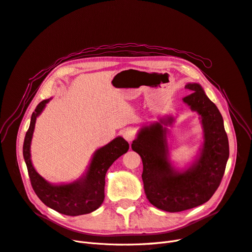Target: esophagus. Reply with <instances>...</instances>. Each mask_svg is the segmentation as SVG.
Segmentation results:
<instances>
[{"mask_svg":"<svg viewBox=\"0 0 252 252\" xmlns=\"http://www.w3.org/2000/svg\"><path fill=\"white\" fill-rule=\"evenodd\" d=\"M123 137L127 140L128 143H131L132 140L135 138V131L131 128L126 129L125 131L123 132Z\"/></svg>","mask_w":252,"mask_h":252,"instance_id":"obj_1","label":"esophagus"}]
</instances>
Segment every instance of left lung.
<instances>
[{"label":"left lung","instance_id":"8db88e82","mask_svg":"<svg viewBox=\"0 0 252 252\" xmlns=\"http://www.w3.org/2000/svg\"><path fill=\"white\" fill-rule=\"evenodd\" d=\"M189 96L183 98L199 116L203 143L195 159L184 168L170 160L167 127L175 118L167 115L139 128L131 148L143 160V182L149 202L166 212H181L205 204L212 197L223 177L229 156L223 119L217 106L196 83L185 86Z\"/></svg>","mask_w":252,"mask_h":252}]
</instances>
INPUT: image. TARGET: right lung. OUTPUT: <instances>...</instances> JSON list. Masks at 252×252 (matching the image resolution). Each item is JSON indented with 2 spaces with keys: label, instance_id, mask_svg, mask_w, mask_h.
<instances>
[{
  "label": "right lung",
  "instance_id": "right-lung-1",
  "mask_svg": "<svg viewBox=\"0 0 252 252\" xmlns=\"http://www.w3.org/2000/svg\"><path fill=\"white\" fill-rule=\"evenodd\" d=\"M50 100L52 98L45 99L36 106L25 136L23 154L32 187L45 206L59 213L69 216L89 214L102 205L107 169L120 156L127 152L129 145L122 136H117L112 142L95 151L86 172L78 179L61 184L48 182L38 174L33 165L31 144L36 120Z\"/></svg>",
  "mask_w": 252,
  "mask_h": 252
}]
</instances>
